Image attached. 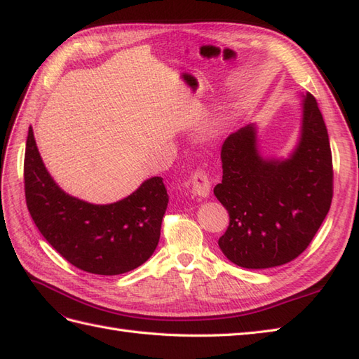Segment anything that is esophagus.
<instances>
[{
  "instance_id": "obj_1",
  "label": "esophagus",
  "mask_w": 359,
  "mask_h": 359,
  "mask_svg": "<svg viewBox=\"0 0 359 359\" xmlns=\"http://www.w3.org/2000/svg\"><path fill=\"white\" fill-rule=\"evenodd\" d=\"M191 187H193V193L197 197L206 198L211 194V182L208 179L205 171H196L191 177Z\"/></svg>"
}]
</instances>
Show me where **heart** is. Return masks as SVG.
Masks as SVG:
<instances>
[{
	"label": "heart",
	"instance_id": "b5f03b06",
	"mask_svg": "<svg viewBox=\"0 0 359 359\" xmlns=\"http://www.w3.org/2000/svg\"><path fill=\"white\" fill-rule=\"evenodd\" d=\"M224 127H226V122H219V123H215V127L212 128V131H215V133H217V131L223 130Z\"/></svg>",
	"mask_w": 359,
	"mask_h": 359
}]
</instances>
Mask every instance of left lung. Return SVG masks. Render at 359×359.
I'll return each mask as SVG.
<instances>
[{"mask_svg":"<svg viewBox=\"0 0 359 359\" xmlns=\"http://www.w3.org/2000/svg\"><path fill=\"white\" fill-rule=\"evenodd\" d=\"M302 122L287 157H264L258 125L246 127L222 147V183L214 194L229 212L219 238L229 262L246 269L273 268L309 246L332 203V153L316 99L302 95Z\"/></svg>","mask_w":359,"mask_h":359,"instance_id":"1","label":"left lung"}]
</instances>
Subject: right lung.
<instances>
[{"label": "right lung", "instance_id": "1", "mask_svg": "<svg viewBox=\"0 0 359 359\" xmlns=\"http://www.w3.org/2000/svg\"><path fill=\"white\" fill-rule=\"evenodd\" d=\"M29 212L41 234L67 262L97 275L139 268L156 251L168 194L162 177H149L122 200L88 203L67 194L41 159L33 128L24 157Z\"/></svg>", "mask_w": 359, "mask_h": 359}]
</instances>
